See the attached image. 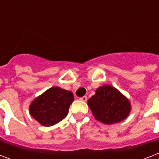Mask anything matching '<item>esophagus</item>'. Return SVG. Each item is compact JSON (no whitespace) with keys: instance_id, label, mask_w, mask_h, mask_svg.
Returning <instances> with one entry per match:
<instances>
[{"instance_id":"1","label":"esophagus","mask_w":159,"mask_h":159,"mask_svg":"<svg viewBox=\"0 0 159 159\" xmlns=\"http://www.w3.org/2000/svg\"><path fill=\"white\" fill-rule=\"evenodd\" d=\"M80 101H82V102H87V97L84 96V97H82L80 98Z\"/></svg>"}]
</instances>
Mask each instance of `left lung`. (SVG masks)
I'll return each mask as SVG.
<instances>
[{
    "mask_svg": "<svg viewBox=\"0 0 159 159\" xmlns=\"http://www.w3.org/2000/svg\"><path fill=\"white\" fill-rule=\"evenodd\" d=\"M95 119L106 125H112L125 120L131 111L129 100L111 85L98 87L88 101Z\"/></svg>",
    "mask_w": 159,
    "mask_h": 159,
    "instance_id": "1",
    "label": "left lung"
}]
</instances>
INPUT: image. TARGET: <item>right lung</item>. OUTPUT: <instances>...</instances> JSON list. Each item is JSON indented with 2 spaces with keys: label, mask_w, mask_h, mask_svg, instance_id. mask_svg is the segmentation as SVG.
I'll return each mask as SVG.
<instances>
[{
  "label": "right lung",
  "mask_w": 159,
  "mask_h": 159,
  "mask_svg": "<svg viewBox=\"0 0 159 159\" xmlns=\"http://www.w3.org/2000/svg\"><path fill=\"white\" fill-rule=\"evenodd\" d=\"M73 101L72 92L59 87H50L31 102L30 114L41 125H54L67 116Z\"/></svg>",
  "instance_id": "1"
}]
</instances>
